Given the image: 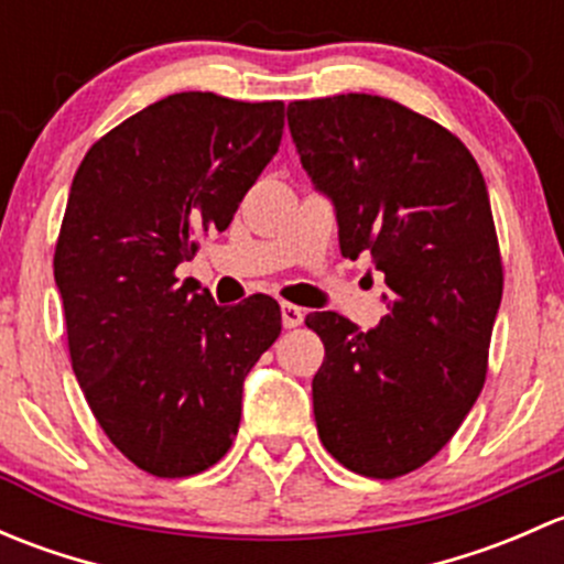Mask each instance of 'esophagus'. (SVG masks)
Returning <instances> with one entry per match:
<instances>
[{
    "label": "esophagus",
    "mask_w": 564,
    "mask_h": 564,
    "mask_svg": "<svg viewBox=\"0 0 564 564\" xmlns=\"http://www.w3.org/2000/svg\"><path fill=\"white\" fill-rule=\"evenodd\" d=\"M281 316H283V327L292 329V327H300V324H303L305 311L297 308V305H292V303H283L281 305Z\"/></svg>",
    "instance_id": "1"
}]
</instances>
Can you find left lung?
Masks as SVG:
<instances>
[{
    "label": "left lung",
    "instance_id": "1",
    "mask_svg": "<svg viewBox=\"0 0 564 564\" xmlns=\"http://www.w3.org/2000/svg\"><path fill=\"white\" fill-rule=\"evenodd\" d=\"M289 130L333 198L340 253H366L390 289L368 333L335 311L305 316L324 344L318 440L392 480L453 440L486 382L505 281L486 180L458 135L379 95L294 100Z\"/></svg>",
    "mask_w": 564,
    "mask_h": 564
}]
</instances>
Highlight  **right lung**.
<instances>
[{"mask_svg": "<svg viewBox=\"0 0 564 564\" xmlns=\"http://www.w3.org/2000/svg\"><path fill=\"white\" fill-rule=\"evenodd\" d=\"M283 104L176 93L89 147L54 250L67 349L111 445L155 477L229 453L242 382L281 335V305H215L176 283L202 237L229 229L278 152Z\"/></svg>", "mask_w": 564, "mask_h": 564, "instance_id": "right-lung-1", "label": "right lung"}]
</instances>
